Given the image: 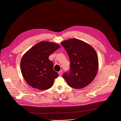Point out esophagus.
<instances>
[{
    "mask_svg": "<svg viewBox=\"0 0 121 121\" xmlns=\"http://www.w3.org/2000/svg\"><path fill=\"white\" fill-rule=\"evenodd\" d=\"M62 73H63V72H62V70H60V72H59L58 73H59V76H61L62 75Z\"/></svg>",
    "mask_w": 121,
    "mask_h": 121,
    "instance_id": "1",
    "label": "esophagus"
}]
</instances>
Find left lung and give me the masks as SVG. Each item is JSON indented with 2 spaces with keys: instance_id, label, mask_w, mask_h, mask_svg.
Here are the masks:
<instances>
[{
  "instance_id": "left-lung-1",
  "label": "left lung",
  "mask_w": 121,
  "mask_h": 121,
  "mask_svg": "<svg viewBox=\"0 0 121 121\" xmlns=\"http://www.w3.org/2000/svg\"><path fill=\"white\" fill-rule=\"evenodd\" d=\"M68 54L70 70L63 77L69 86L79 89L89 84L98 69V59L95 49L86 43L72 39L61 43Z\"/></svg>"
}]
</instances>
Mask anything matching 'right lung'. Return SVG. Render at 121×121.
<instances>
[{
	"label": "right lung",
	"mask_w": 121,
	"mask_h": 121,
	"mask_svg": "<svg viewBox=\"0 0 121 121\" xmlns=\"http://www.w3.org/2000/svg\"><path fill=\"white\" fill-rule=\"evenodd\" d=\"M60 47L56 43L41 41L24 55L20 63L21 71L30 86L41 90L52 87L59 74L53 70V63L48 57Z\"/></svg>",
	"instance_id": "obj_1"
}]
</instances>
